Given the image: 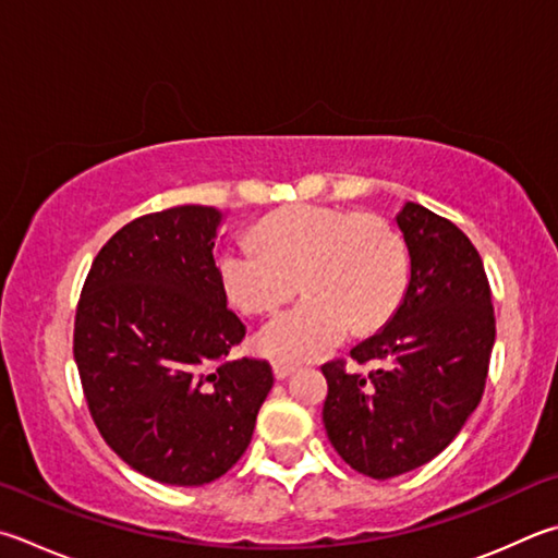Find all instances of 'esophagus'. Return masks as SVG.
<instances>
[{
  "label": "esophagus",
  "instance_id": "34e87169",
  "mask_svg": "<svg viewBox=\"0 0 558 558\" xmlns=\"http://www.w3.org/2000/svg\"><path fill=\"white\" fill-rule=\"evenodd\" d=\"M272 373H276L278 380H286V378L292 376V373H295V366H292V363H286V361H276V363H272Z\"/></svg>",
  "mask_w": 558,
  "mask_h": 558
}]
</instances>
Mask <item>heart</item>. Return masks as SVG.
<instances>
[{
    "mask_svg": "<svg viewBox=\"0 0 558 558\" xmlns=\"http://www.w3.org/2000/svg\"><path fill=\"white\" fill-rule=\"evenodd\" d=\"M219 253L217 272L231 305L270 314L300 286L307 292L258 333L276 361H307L337 347L351 324L383 327L408 288V253L388 221L351 209L298 205L260 221Z\"/></svg>",
    "mask_w": 558,
    "mask_h": 558,
    "instance_id": "obj_1",
    "label": "heart"
}]
</instances>
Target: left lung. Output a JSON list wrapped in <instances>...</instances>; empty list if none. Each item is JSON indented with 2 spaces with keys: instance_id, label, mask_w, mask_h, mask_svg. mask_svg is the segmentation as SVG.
<instances>
[{
  "instance_id": "8db88e82",
  "label": "left lung",
  "mask_w": 558,
  "mask_h": 558,
  "mask_svg": "<svg viewBox=\"0 0 558 558\" xmlns=\"http://www.w3.org/2000/svg\"><path fill=\"white\" fill-rule=\"evenodd\" d=\"M398 227L410 282L385 327L351 349L356 363L322 366L329 392L322 420L331 447L353 471L385 481L432 461L478 408L495 343L488 276L471 239L417 202Z\"/></svg>"
}]
</instances>
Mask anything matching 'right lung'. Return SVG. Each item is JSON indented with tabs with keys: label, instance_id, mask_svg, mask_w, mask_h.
<instances>
[{
	"label": "right lung",
	"instance_id": "add662e5",
	"mask_svg": "<svg viewBox=\"0 0 558 558\" xmlns=\"http://www.w3.org/2000/svg\"><path fill=\"white\" fill-rule=\"evenodd\" d=\"M221 211L170 207L99 248L75 312L73 353L111 451L168 485H205L234 465L272 388L260 359H227L246 327L227 307L215 239Z\"/></svg>",
	"mask_w": 558,
	"mask_h": 558
}]
</instances>
